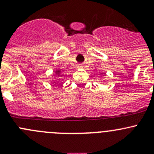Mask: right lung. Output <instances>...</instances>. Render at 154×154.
<instances>
[{
    "label": "right lung",
    "mask_w": 154,
    "mask_h": 154,
    "mask_svg": "<svg viewBox=\"0 0 154 154\" xmlns=\"http://www.w3.org/2000/svg\"><path fill=\"white\" fill-rule=\"evenodd\" d=\"M56 74H57V76H60V70H57V71H56Z\"/></svg>",
    "instance_id": "1"
}]
</instances>
